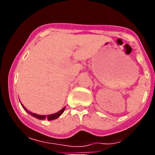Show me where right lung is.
I'll use <instances>...</instances> for the list:
<instances>
[{"mask_svg":"<svg viewBox=\"0 0 155 155\" xmlns=\"http://www.w3.org/2000/svg\"><path fill=\"white\" fill-rule=\"evenodd\" d=\"M21 106H22L23 109L26 111L28 114H30L31 116H33V117H35V118H36V119H39V120H45V119H47L48 120H56V119L58 118L59 116H61V115L63 114V113L64 112V110H65V107H64L62 109H61V110L59 111L58 113H53V114H50V115H48V116H46V115H39V114H36V113H31V112L28 111L26 108L21 103Z\"/></svg>","mask_w":155,"mask_h":155,"instance_id":"obj_1","label":"right lung"}]
</instances>
